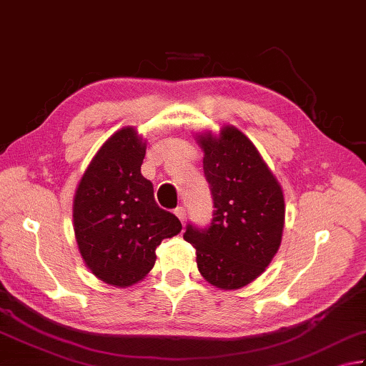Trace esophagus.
I'll use <instances>...</instances> for the list:
<instances>
[{"label":"esophagus","instance_id":"1","mask_svg":"<svg viewBox=\"0 0 366 366\" xmlns=\"http://www.w3.org/2000/svg\"><path fill=\"white\" fill-rule=\"evenodd\" d=\"M175 215L178 217V219H180L182 224H184V222H186V210H184V207H177Z\"/></svg>","mask_w":366,"mask_h":366}]
</instances>
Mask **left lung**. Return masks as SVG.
<instances>
[{
  "label": "left lung",
  "instance_id": "obj_1",
  "mask_svg": "<svg viewBox=\"0 0 366 366\" xmlns=\"http://www.w3.org/2000/svg\"><path fill=\"white\" fill-rule=\"evenodd\" d=\"M213 197L207 227L186 226L199 272L222 290H237L264 272L277 253L285 201L277 178L248 137L234 126L197 135Z\"/></svg>",
  "mask_w": 366,
  "mask_h": 366
}]
</instances>
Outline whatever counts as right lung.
<instances>
[{
  "label": "right lung",
  "instance_id": "right-lung-1",
  "mask_svg": "<svg viewBox=\"0 0 366 366\" xmlns=\"http://www.w3.org/2000/svg\"><path fill=\"white\" fill-rule=\"evenodd\" d=\"M147 143L122 127L102 144L76 188L74 236L95 277L114 287L140 282L154 266L156 248L182 223L154 201L153 183L140 167Z\"/></svg>",
  "mask_w": 366,
  "mask_h": 366
}]
</instances>
